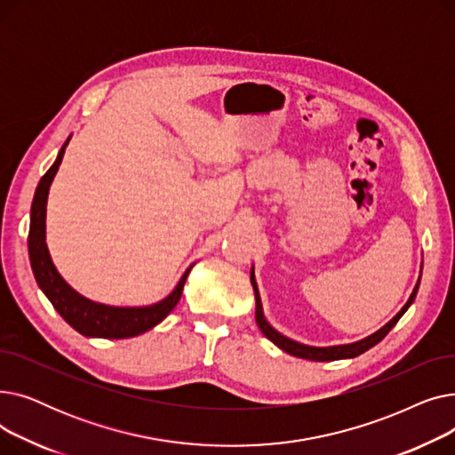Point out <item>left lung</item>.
<instances>
[{"mask_svg":"<svg viewBox=\"0 0 455 455\" xmlns=\"http://www.w3.org/2000/svg\"><path fill=\"white\" fill-rule=\"evenodd\" d=\"M251 282H252V288H254V295H256V324L259 326L261 333L267 339H271L278 348H282L283 352H288L291 355H297V357H302V360H312V362H333V360H345V357H355L360 355L363 352H367L369 348H372L374 345H378L381 339H384L387 333L391 331V328L400 321V317L408 312V307L411 306V302L415 300L417 297V291H419V283H420V278L415 285V290L410 297V300L403 304V307L400 309V312L384 326L379 328L376 333H372V336L365 338L363 341H357V343H352V345H341V347H326V348H319V347H306V345H300L290 338L282 336V333H278L264 317V309H261V300H259V293H258V285H256V280H254V271L251 273Z\"/></svg>","mask_w":455,"mask_h":455,"instance_id":"left-lung-1","label":"left lung"}]
</instances>
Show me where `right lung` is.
Masks as SVG:
<instances>
[{
    "label": "right lung",
    "instance_id": "add662e5",
    "mask_svg": "<svg viewBox=\"0 0 455 455\" xmlns=\"http://www.w3.org/2000/svg\"><path fill=\"white\" fill-rule=\"evenodd\" d=\"M69 138L62 146L55 164L45 172L40 179L35 199L31 206V227H29V259L36 278L38 288L50 299L53 307L60 314V317L79 333L86 338H105V339H125L134 338L140 333L151 330L158 323H162L167 315L173 312V307L180 300L184 282L189 275V269L179 280L177 288L172 295L164 300L146 307H116L92 302L81 297L64 282V278L55 269L53 261L47 252L45 245V203L50 194L52 180L62 162L66 146Z\"/></svg>",
    "mask_w": 455,
    "mask_h": 455
}]
</instances>
